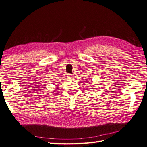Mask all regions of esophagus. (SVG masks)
<instances>
[{
    "label": "esophagus",
    "mask_w": 147,
    "mask_h": 147,
    "mask_svg": "<svg viewBox=\"0 0 147 147\" xmlns=\"http://www.w3.org/2000/svg\"><path fill=\"white\" fill-rule=\"evenodd\" d=\"M67 79H72V76H71L70 74H67Z\"/></svg>",
    "instance_id": "34e87169"
}]
</instances>
